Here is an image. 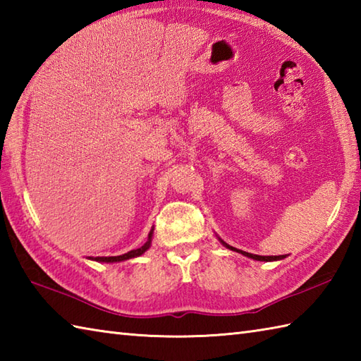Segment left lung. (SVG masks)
<instances>
[{
    "instance_id": "left-lung-1",
    "label": "left lung",
    "mask_w": 361,
    "mask_h": 361,
    "mask_svg": "<svg viewBox=\"0 0 361 361\" xmlns=\"http://www.w3.org/2000/svg\"><path fill=\"white\" fill-rule=\"evenodd\" d=\"M221 243L225 245L226 248H229V250H233V251H239L240 255H243V256H247V257H251V259H255V260H264V262H271V260H281V259H283L286 256H257V255H251V252H247V251H242V250H237V248H233L231 245H228L226 242H224L221 239H219Z\"/></svg>"
}]
</instances>
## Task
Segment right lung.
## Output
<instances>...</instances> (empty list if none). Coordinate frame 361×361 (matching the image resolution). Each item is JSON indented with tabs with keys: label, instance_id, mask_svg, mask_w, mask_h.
<instances>
[{
	"label": "right lung",
	"instance_id": "1",
	"mask_svg": "<svg viewBox=\"0 0 361 361\" xmlns=\"http://www.w3.org/2000/svg\"><path fill=\"white\" fill-rule=\"evenodd\" d=\"M152 235H153V229H150V233H149V239H147V242H145L141 248H136V250H132V251H128V252H126V255H122V256H109V257H96V259H93V260H96V262H122V260H127V259H133V257H137V256H141V255H144L145 251H147L149 248H150V243H152ZM91 259V257H90Z\"/></svg>",
	"mask_w": 361,
	"mask_h": 361
}]
</instances>
